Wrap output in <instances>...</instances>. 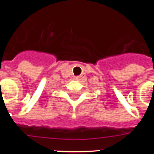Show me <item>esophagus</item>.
<instances>
[{"label": "esophagus", "instance_id": "obj_1", "mask_svg": "<svg viewBox=\"0 0 154 154\" xmlns=\"http://www.w3.org/2000/svg\"><path fill=\"white\" fill-rule=\"evenodd\" d=\"M76 79H77V78H76Z\"/></svg>", "mask_w": 154, "mask_h": 154}]
</instances>
